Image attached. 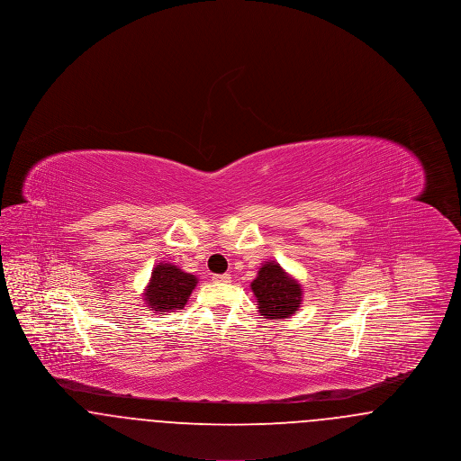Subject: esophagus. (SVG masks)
<instances>
[{"label": "esophagus", "mask_w": 461, "mask_h": 461, "mask_svg": "<svg viewBox=\"0 0 461 461\" xmlns=\"http://www.w3.org/2000/svg\"><path fill=\"white\" fill-rule=\"evenodd\" d=\"M214 282H220V284H230L231 282V275L230 273H222V275H214L212 276Z\"/></svg>", "instance_id": "esophagus-1"}]
</instances>
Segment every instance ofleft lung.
Segmentation results:
<instances>
[{"label":"left lung","mask_w":461,"mask_h":461,"mask_svg":"<svg viewBox=\"0 0 461 461\" xmlns=\"http://www.w3.org/2000/svg\"><path fill=\"white\" fill-rule=\"evenodd\" d=\"M250 288L264 318L282 320L292 316L303 304V286L278 263H264Z\"/></svg>","instance_id":"8db88e82"}]
</instances>
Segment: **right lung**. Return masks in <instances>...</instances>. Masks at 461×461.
Segmentation results:
<instances>
[{
  "mask_svg": "<svg viewBox=\"0 0 461 461\" xmlns=\"http://www.w3.org/2000/svg\"><path fill=\"white\" fill-rule=\"evenodd\" d=\"M195 286V275L185 273L175 264L158 263L152 271L143 299L149 304V309L158 314L173 312L185 307Z\"/></svg>",
  "mask_w": 461,
  "mask_h": 461,
  "instance_id": "right-lung-1",
  "label": "right lung"
}]
</instances>
